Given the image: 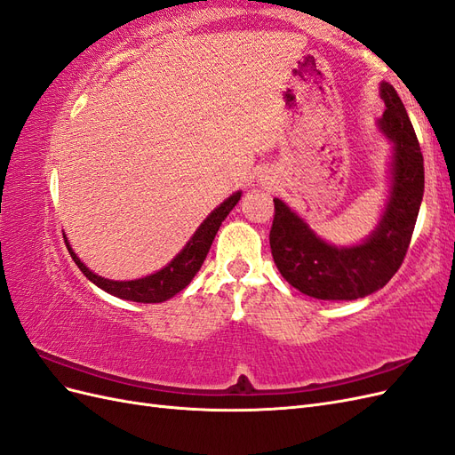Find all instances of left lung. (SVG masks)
I'll list each match as a JSON object with an SVG mask.
<instances>
[{
    "mask_svg": "<svg viewBox=\"0 0 455 455\" xmlns=\"http://www.w3.org/2000/svg\"><path fill=\"white\" fill-rule=\"evenodd\" d=\"M385 112L379 129L395 144L393 180L387 206L374 233L356 246H334L281 199L269 244L275 266L299 292L316 299H356L379 291L403 266L423 199L425 172L418 136L393 85L381 84Z\"/></svg>",
    "mask_w": 455,
    "mask_h": 455,
    "instance_id": "obj_1",
    "label": "left lung"
}]
</instances>
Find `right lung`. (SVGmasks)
Returning a JSON list of instances; mask_svg holds the SVG:
<instances>
[{
    "label": "right lung",
    "instance_id": "add662e5",
    "mask_svg": "<svg viewBox=\"0 0 455 455\" xmlns=\"http://www.w3.org/2000/svg\"><path fill=\"white\" fill-rule=\"evenodd\" d=\"M241 199V191L233 194L228 197L222 204L214 209L209 216H206L204 222L199 226V229L194 233V237L189 239V243L184 246L182 252L178 254L169 266H164L154 275H148V277L136 279V281H109L104 277H99V275L92 273L84 261H81L76 252L72 251V246H66L70 251V256L74 258L76 266L84 271L85 277L92 281L96 286L102 288L108 294L123 298V299H131V301H140V304H159V301H164L178 294L180 291L191 283V279L196 277V273L201 269L203 261L211 251V244L216 237V233L222 226L226 216L233 211Z\"/></svg>",
    "mask_w": 455,
    "mask_h": 455
}]
</instances>
